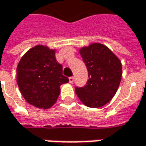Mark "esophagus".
<instances>
[{"label":"esophagus","instance_id":"1","mask_svg":"<svg viewBox=\"0 0 146 146\" xmlns=\"http://www.w3.org/2000/svg\"><path fill=\"white\" fill-rule=\"evenodd\" d=\"M68 79H69V83H70V84H73V81H74V78H73V77H70Z\"/></svg>","mask_w":146,"mask_h":146}]
</instances>
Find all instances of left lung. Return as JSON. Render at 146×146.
I'll return each mask as SVG.
<instances>
[{
    "mask_svg": "<svg viewBox=\"0 0 146 146\" xmlns=\"http://www.w3.org/2000/svg\"><path fill=\"white\" fill-rule=\"evenodd\" d=\"M79 53L85 63L88 80L75 92L80 101L89 108H100L115 95L122 77V64L119 58L105 45L92 43L80 48Z\"/></svg>",
    "mask_w": 146,
    "mask_h": 146,
    "instance_id": "8db88e82",
    "label": "left lung"
}]
</instances>
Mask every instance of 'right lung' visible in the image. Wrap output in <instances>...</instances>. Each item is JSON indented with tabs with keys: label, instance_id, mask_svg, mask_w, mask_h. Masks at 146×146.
Here are the masks:
<instances>
[{
	"label": "right lung",
	"instance_id": "add662e5",
	"mask_svg": "<svg viewBox=\"0 0 146 146\" xmlns=\"http://www.w3.org/2000/svg\"><path fill=\"white\" fill-rule=\"evenodd\" d=\"M55 49L36 45L21 58L17 82L26 101L38 109L51 108L60 94V86L69 80L55 58Z\"/></svg>",
	"mask_w": 146,
	"mask_h": 146
}]
</instances>
